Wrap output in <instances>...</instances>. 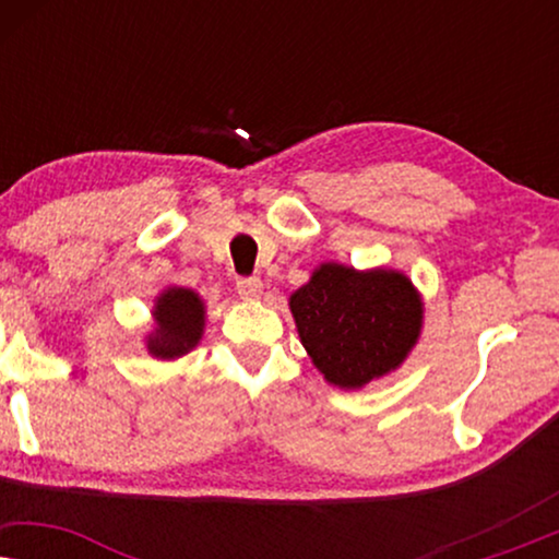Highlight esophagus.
<instances>
[{"mask_svg": "<svg viewBox=\"0 0 559 559\" xmlns=\"http://www.w3.org/2000/svg\"><path fill=\"white\" fill-rule=\"evenodd\" d=\"M236 293H239L243 300H259V297H262V280L239 277L236 280Z\"/></svg>", "mask_w": 559, "mask_h": 559, "instance_id": "obj_1", "label": "esophagus"}]
</instances>
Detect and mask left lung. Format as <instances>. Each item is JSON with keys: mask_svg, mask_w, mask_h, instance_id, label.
<instances>
[{"mask_svg": "<svg viewBox=\"0 0 559 559\" xmlns=\"http://www.w3.org/2000/svg\"><path fill=\"white\" fill-rule=\"evenodd\" d=\"M302 346L335 386L356 389L396 369L415 346L423 302L400 272L323 264L289 297Z\"/></svg>", "mask_w": 559, "mask_h": 559, "instance_id": "left-lung-1", "label": "left lung"}]
</instances>
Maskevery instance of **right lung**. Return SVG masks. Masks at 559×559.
I'll list each match as a JSON object with an SVG mask.
<instances>
[{"instance_id": "add662e5", "label": "right lung", "mask_w": 559, "mask_h": 559, "mask_svg": "<svg viewBox=\"0 0 559 559\" xmlns=\"http://www.w3.org/2000/svg\"><path fill=\"white\" fill-rule=\"evenodd\" d=\"M157 331L150 338V350L159 358L188 354L201 341L203 302L193 289L173 287L157 300Z\"/></svg>"}]
</instances>
